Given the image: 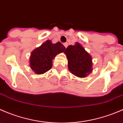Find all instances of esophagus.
Instances as JSON below:
<instances>
[{"mask_svg": "<svg viewBox=\"0 0 123 123\" xmlns=\"http://www.w3.org/2000/svg\"><path fill=\"white\" fill-rule=\"evenodd\" d=\"M64 46L65 47V48H67V46H68V43H64Z\"/></svg>", "mask_w": 123, "mask_h": 123, "instance_id": "1", "label": "esophagus"}]
</instances>
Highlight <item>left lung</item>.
<instances>
[{
    "instance_id": "left-lung-1",
    "label": "left lung",
    "mask_w": 123,
    "mask_h": 123,
    "mask_svg": "<svg viewBox=\"0 0 123 123\" xmlns=\"http://www.w3.org/2000/svg\"><path fill=\"white\" fill-rule=\"evenodd\" d=\"M71 73L79 77H85L92 71V57L79 44L69 45L64 52Z\"/></svg>"
}]
</instances>
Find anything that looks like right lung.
<instances>
[{
	"mask_svg": "<svg viewBox=\"0 0 123 123\" xmlns=\"http://www.w3.org/2000/svg\"><path fill=\"white\" fill-rule=\"evenodd\" d=\"M65 49V46L61 42L53 44L50 40H47L31 54V68L37 74L48 71L52 67V59L57 54L64 52Z\"/></svg>",
	"mask_w": 123,
	"mask_h": 123,
	"instance_id": "add662e5",
	"label": "right lung"
}]
</instances>
